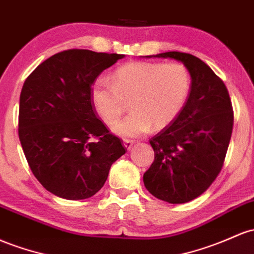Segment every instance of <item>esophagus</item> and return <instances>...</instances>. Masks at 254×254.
I'll return each mask as SVG.
<instances>
[{
  "label": "esophagus",
  "instance_id": "34e87169",
  "mask_svg": "<svg viewBox=\"0 0 254 254\" xmlns=\"http://www.w3.org/2000/svg\"><path fill=\"white\" fill-rule=\"evenodd\" d=\"M123 144H124L125 148H127V150H130V149L132 148V146H133V141H131V140H124V141H123Z\"/></svg>",
  "mask_w": 254,
  "mask_h": 254
}]
</instances>
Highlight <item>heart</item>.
<instances>
[{
    "label": "heart",
    "mask_w": 254,
    "mask_h": 254,
    "mask_svg": "<svg viewBox=\"0 0 254 254\" xmlns=\"http://www.w3.org/2000/svg\"><path fill=\"white\" fill-rule=\"evenodd\" d=\"M113 80L97 77L90 99L107 124L116 122L132 99L133 112L112 125V131L122 137H137L152 127H169L185 107L191 85L190 72L181 63L133 61L116 69Z\"/></svg>",
    "instance_id": "b5f03b06"
}]
</instances>
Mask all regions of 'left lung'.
Masks as SVG:
<instances>
[{
    "label": "left lung",
    "mask_w": 254,
    "mask_h": 254,
    "mask_svg": "<svg viewBox=\"0 0 254 254\" xmlns=\"http://www.w3.org/2000/svg\"><path fill=\"white\" fill-rule=\"evenodd\" d=\"M152 57L181 61L191 85L177 118L149 140L154 161L143 183L158 199L185 204L207 190L221 172L233 132V106L223 80L199 58L180 52L147 58Z\"/></svg>",
    "instance_id": "8db88e82"
}]
</instances>
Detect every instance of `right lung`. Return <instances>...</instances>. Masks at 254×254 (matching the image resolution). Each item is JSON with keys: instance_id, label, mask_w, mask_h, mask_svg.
Instances as JSON below:
<instances>
[{"instance_id": "add662e5", "label": "right lung", "mask_w": 254, "mask_h": 254, "mask_svg": "<svg viewBox=\"0 0 254 254\" xmlns=\"http://www.w3.org/2000/svg\"><path fill=\"white\" fill-rule=\"evenodd\" d=\"M124 54L68 49L38 65L25 80L19 140L32 174L47 190L67 200L95 195L111 166L125 154L121 138L97 118L90 88Z\"/></svg>"}]
</instances>
